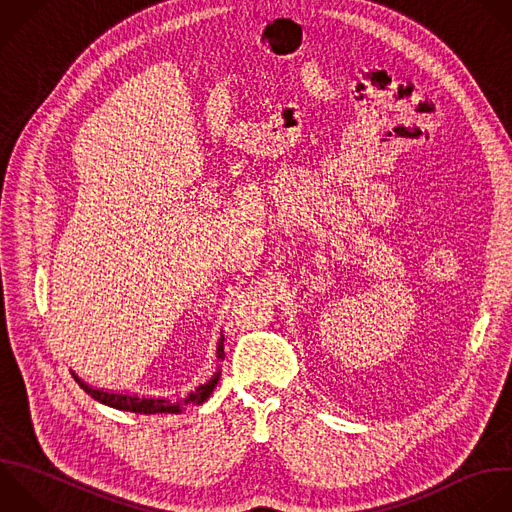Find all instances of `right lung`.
I'll return each instance as SVG.
<instances>
[{
  "label": "right lung",
  "mask_w": 512,
  "mask_h": 512,
  "mask_svg": "<svg viewBox=\"0 0 512 512\" xmlns=\"http://www.w3.org/2000/svg\"><path fill=\"white\" fill-rule=\"evenodd\" d=\"M220 374L222 370L216 368V372L212 374V378L204 384H200L196 388V392H192L188 398H184L182 404H170V402H164V400H152V398H136V396H116V394H100V392H94V398H98L100 402L108 404V406H114L118 410H128V412H136V414H156V412H180L184 410V406L188 404H202L210 394L212 390L216 388L218 380H220Z\"/></svg>",
  "instance_id": "right-lung-1"
}]
</instances>
